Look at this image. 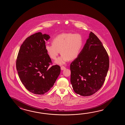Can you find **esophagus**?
<instances>
[{
    "label": "esophagus",
    "instance_id": "obj_1",
    "mask_svg": "<svg viewBox=\"0 0 125 125\" xmlns=\"http://www.w3.org/2000/svg\"><path fill=\"white\" fill-rule=\"evenodd\" d=\"M65 68H66L65 67H64V66H62L61 67V69L62 70H64Z\"/></svg>",
    "mask_w": 125,
    "mask_h": 125
}]
</instances>
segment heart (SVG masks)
<instances>
[{
    "instance_id": "obj_1",
    "label": "heart",
    "mask_w": 125,
    "mask_h": 125,
    "mask_svg": "<svg viewBox=\"0 0 125 125\" xmlns=\"http://www.w3.org/2000/svg\"><path fill=\"white\" fill-rule=\"evenodd\" d=\"M83 38L79 33H62L53 37L52 44L47 43L45 49L48 56L55 60L60 53L61 55L55 63L63 65L70 60L77 58L82 50Z\"/></svg>"
}]
</instances>
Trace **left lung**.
<instances>
[{
	"label": "left lung",
	"instance_id": "1",
	"mask_svg": "<svg viewBox=\"0 0 125 125\" xmlns=\"http://www.w3.org/2000/svg\"><path fill=\"white\" fill-rule=\"evenodd\" d=\"M109 68L108 54L101 41L91 32L79 55L70 65L74 92L84 96L96 93L103 84Z\"/></svg>",
	"mask_w": 125,
	"mask_h": 125
}]
</instances>
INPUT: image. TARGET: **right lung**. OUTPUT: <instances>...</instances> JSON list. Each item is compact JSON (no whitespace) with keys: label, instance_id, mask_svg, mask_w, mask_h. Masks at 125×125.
<instances>
[{"label":"right lung","instance_id":"right-lung-1","mask_svg":"<svg viewBox=\"0 0 125 125\" xmlns=\"http://www.w3.org/2000/svg\"><path fill=\"white\" fill-rule=\"evenodd\" d=\"M50 38L38 32L27 38L21 45L16 62V70L21 82L28 90L43 95L51 89L60 73L59 65L49 67L51 60L45 49Z\"/></svg>","mask_w":125,"mask_h":125}]
</instances>
